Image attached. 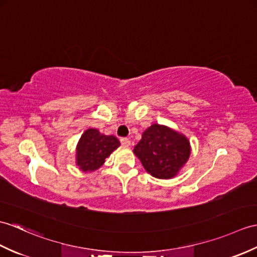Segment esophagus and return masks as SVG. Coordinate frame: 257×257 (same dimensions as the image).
<instances>
[{
	"label": "esophagus",
	"instance_id": "esophagus-1",
	"mask_svg": "<svg viewBox=\"0 0 257 257\" xmlns=\"http://www.w3.org/2000/svg\"><path fill=\"white\" fill-rule=\"evenodd\" d=\"M120 142H121V145L126 148H128L130 146V140L128 138H121Z\"/></svg>",
	"mask_w": 257,
	"mask_h": 257
}]
</instances>
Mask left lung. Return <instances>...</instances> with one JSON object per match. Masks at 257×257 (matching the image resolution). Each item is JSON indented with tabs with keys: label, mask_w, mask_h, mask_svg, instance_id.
Segmentation results:
<instances>
[{
	"label": "left lung",
	"mask_w": 257,
	"mask_h": 257,
	"mask_svg": "<svg viewBox=\"0 0 257 257\" xmlns=\"http://www.w3.org/2000/svg\"><path fill=\"white\" fill-rule=\"evenodd\" d=\"M134 153L149 174L161 180H170L177 175L188 161L190 145L184 135L153 123L142 134Z\"/></svg>",
	"instance_id": "left-lung-1"
}]
</instances>
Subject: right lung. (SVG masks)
Wrapping results in <instances>:
<instances>
[{"instance_id": "1", "label": "right lung", "mask_w": 257, "mask_h": 257, "mask_svg": "<svg viewBox=\"0 0 257 257\" xmlns=\"http://www.w3.org/2000/svg\"><path fill=\"white\" fill-rule=\"evenodd\" d=\"M120 146L115 136L101 135L97 129L84 131L76 146L75 163L83 172H94Z\"/></svg>"}]
</instances>
